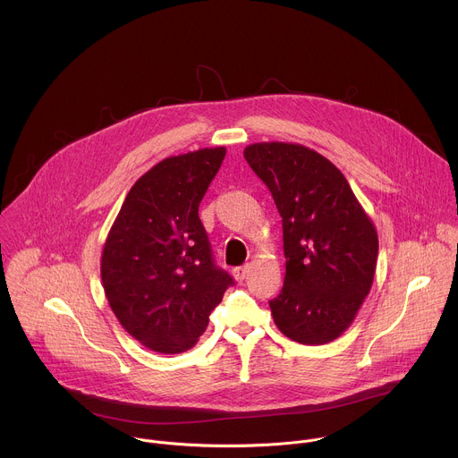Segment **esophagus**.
<instances>
[{"label":"esophagus","instance_id":"34e87169","mask_svg":"<svg viewBox=\"0 0 458 458\" xmlns=\"http://www.w3.org/2000/svg\"><path fill=\"white\" fill-rule=\"evenodd\" d=\"M248 276V266H242V267H235L233 269V278L237 282H244V278Z\"/></svg>","mask_w":458,"mask_h":458}]
</instances>
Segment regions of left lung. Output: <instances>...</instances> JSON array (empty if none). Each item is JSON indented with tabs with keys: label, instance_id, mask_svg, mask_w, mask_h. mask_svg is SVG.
<instances>
[{
	"label": "left lung",
	"instance_id": "left-lung-1",
	"mask_svg": "<svg viewBox=\"0 0 458 458\" xmlns=\"http://www.w3.org/2000/svg\"><path fill=\"white\" fill-rule=\"evenodd\" d=\"M244 158L282 216L285 278L269 301L278 330L301 344H327L355 319L369 294L378 235L344 174L323 155L291 142H257Z\"/></svg>",
	"mask_w": 458,
	"mask_h": 458
}]
</instances>
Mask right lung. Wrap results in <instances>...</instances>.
<instances>
[{
	"mask_svg": "<svg viewBox=\"0 0 458 458\" xmlns=\"http://www.w3.org/2000/svg\"><path fill=\"white\" fill-rule=\"evenodd\" d=\"M226 149L169 157L142 174L108 232L101 282L123 328L146 348L191 350L233 278L216 266L199 203Z\"/></svg>",
	"mask_w": 458,
	"mask_h": 458,
	"instance_id": "1",
	"label": "right lung"
}]
</instances>
